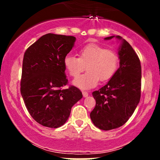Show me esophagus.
<instances>
[{"instance_id": "obj_1", "label": "esophagus", "mask_w": 160, "mask_h": 160, "mask_svg": "<svg viewBox=\"0 0 160 160\" xmlns=\"http://www.w3.org/2000/svg\"><path fill=\"white\" fill-rule=\"evenodd\" d=\"M82 95H83V97H84V98H86V97H87L88 95H89V93H88L87 92L82 91Z\"/></svg>"}]
</instances>
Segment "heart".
I'll list each match as a JSON object with an SVG mask.
<instances>
[{"mask_svg": "<svg viewBox=\"0 0 160 160\" xmlns=\"http://www.w3.org/2000/svg\"><path fill=\"white\" fill-rule=\"evenodd\" d=\"M119 65V57L115 51L106 49L94 43L87 44L79 51V58L67 55L64 66L71 77H77L87 66L88 72L74 79L73 84L80 89H89L98 85L99 80H111Z\"/></svg>", "mask_w": 160, "mask_h": 160, "instance_id": "obj_1", "label": "heart"}]
</instances>
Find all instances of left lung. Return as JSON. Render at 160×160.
Returning a JSON list of instances; mask_svg holds the SVG:
<instances>
[{
  "label": "left lung",
  "instance_id": "1",
  "mask_svg": "<svg viewBox=\"0 0 160 160\" xmlns=\"http://www.w3.org/2000/svg\"><path fill=\"white\" fill-rule=\"evenodd\" d=\"M120 42L118 48L120 67L108 83L92 92L96 104L90 118L102 130L122 126L133 114L140 102L141 66L138 56L131 45L120 36H111Z\"/></svg>",
  "mask_w": 160,
  "mask_h": 160
}]
</instances>
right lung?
I'll return each mask as SVG.
<instances>
[{"mask_svg":"<svg viewBox=\"0 0 160 160\" xmlns=\"http://www.w3.org/2000/svg\"><path fill=\"white\" fill-rule=\"evenodd\" d=\"M76 38L47 34L29 47L23 58L21 94L36 122L49 128L63 126L71 108L82 98L75 86L68 83L64 58L74 46Z\"/></svg>","mask_w":160,"mask_h":160,"instance_id":"add662e5","label":"right lung"}]
</instances>
